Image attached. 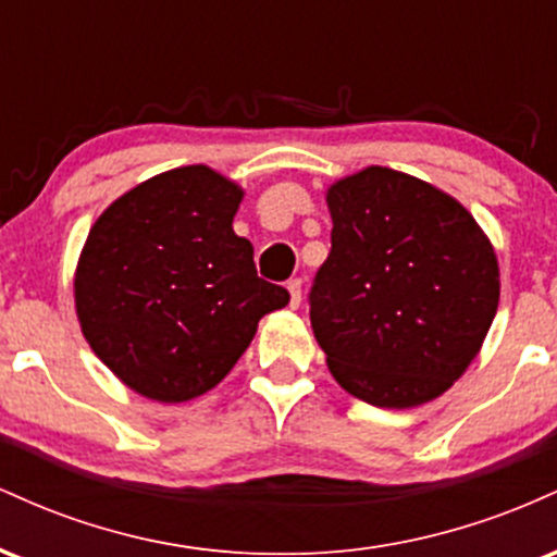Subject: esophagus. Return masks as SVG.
<instances>
[{
    "label": "esophagus",
    "mask_w": 557,
    "mask_h": 557,
    "mask_svg": "<svg viewBox=\"0 0 557 557\" xmlns=\"http://www.w3.org/2000/svg\"><path fill=\"white\" fill-rule=\"evenodd\" d=\"M287 293H290V309H298L300 306V280H290V283H287Z\"/></svg>",
    "instance_id": "obj_1"
}]
</instances>
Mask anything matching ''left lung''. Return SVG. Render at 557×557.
<instances>
[{"label": "left lung", "instance_id": "left-lung-1", "mask_svg": "<svg viewBox=\"0 0 557 557\" xmlns=\"http://www.w3.org/2000/svg\"><path fill=\"white\" fill-rule=\"evenodd\" d=\"M327 209L332 251L311 287V330L332 376L380 408L440 398L495 319L490 238L450 194L380 164L332 183Z\"/></svg>", "mask_w": 557, "mask_h": 557}]
</instances>
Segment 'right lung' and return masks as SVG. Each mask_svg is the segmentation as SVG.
<instances>
[{"label": "right lung", "instance_id": "1", "mask_svg": "<svg viewBox=\"0 0 557 557\" xmlns=\"http://www.w3.org/2000/svg\"><path fill=\"white\" fill-rule=\"evenodd\" d=\"M243 188L188 164L138 183L101 212L75 267L81 332L133 393L183 403L220 385L287 306L233 230Z\"/></svg>", "mask_w": 557, "mask_h": 557}]
</instances>
